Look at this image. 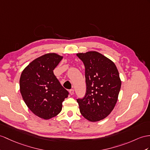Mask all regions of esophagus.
<instances>
[{"mask_svg": "<svg viewBox=\"0 0 150 150\" xmlns=\"http://www.w3.org/2000/svg\"><path fill=\"white\" fill-rule=\"evenodd\" d=\"M69 93H70V94L71 95H73L74 94V89H71V90H69Z\"/></svg>", "mask_w": 150, "mask_h": 150, "instance_id": "34e87169", "label": "esophagus"}]
</instances>
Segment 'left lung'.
I'll return each mask as SVG.
<instances>
[{
	"label": "left lung",
	"mask_w": 150,
	"mask_h": 150,
	"mask_svg": "<svg viewBox=\"0 0 150 150\" xmlns=\"http://www.w3.org/2000/svg\"><path fill=\"white\" fill-rule=\"evenodd\" d=\"M85 67L86 90L76 99L81 114L90 122L105 118L114 109L122 82L115 64L97 52L78 53Z\"/></svg>",
	"instance_id": "8db88e82"
}]
</instances>
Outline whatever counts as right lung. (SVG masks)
Returning <instances> with one entry per match:
<instances>
[{
	"mask_svg": "<svg viewBox=\"0 0 150 150\" xmlns=\"http://www.w3.org/2000/svg\"><path fill=\"white\" fill-rule=\"evenodd\" d=\"M56 53H48L34 60L23 71L20 79L21 96L29 109L45 120L57 116L69 96L53 70L61 60Z\"/></svg>",
	"mask_w": 150,
	"mask_h": 150,
	"instance_id": "1",
	"label": "right lung"
}]
</instances>
